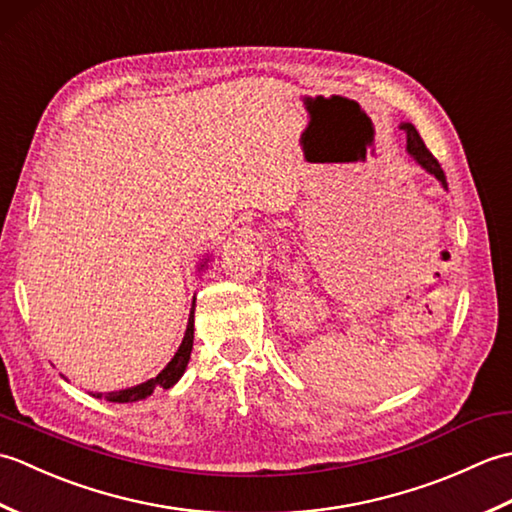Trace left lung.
Instances as JSON below:
<instances>
[{
    "mask_svg": "<svg viewBox=\"0 0 512 512\" xmlns=\"http://www.w3.org/2000/svg\"><path fill=\"white\" fill-rule=\"evenodd\" d=\"M400 129H405V132H407V151H409V156L416 160L424 171H429L431 176L436 178L444 189H447V176H444L440 162L433 158V154L427 149V145L422 143V138L416 132V127H413L411 123H402Z\"/></svg>",
    "mask_w": 512,
    "mask_h": 512,
    "instance_id": "8db88e82",
    "label": "left lung"
}]
</instances>
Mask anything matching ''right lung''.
I'll list each match as a JSON object with an SVG mask.
<instances>
[{
	"instance_id": "right-lung-1",
	"label": "right lung",
	"mask_w": 512,
	"mask_h": 512,
	"mask_svg": "<svg viewBox=\"0 0 512 512\" xmlns=\"http://www.w3.org/2000/svg\"><path fill=\"white\" fill-rule=\"evenodd\" d=\"M206 264V262H204ZM200 264V268L204 266ZM193 310H195V299H193V308L189 314V323H187V332H184V339L178 347V352L173 354L167 367L156 378H149L147 383H140L136 387H127V389H118V391H107V394H101V391H94V398H105L110 402H136V400H145L147 396L154 394L156 389H169L178 383L182 378L184 369L189 365L191 350H193Z\"/></svg>"
}]
</instances>
